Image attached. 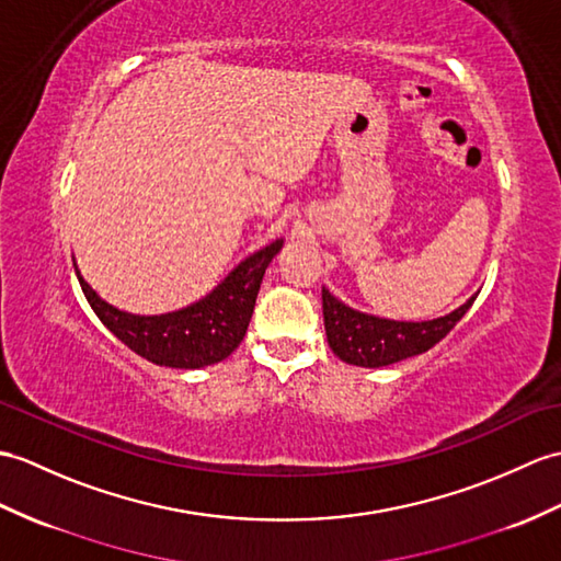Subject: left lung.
I'll use <instances>...</instances> for the list:
<instances>
[{"label": "left lung", "instance_id": "1", "mask_svg": "<svg viewBox=\"0 0 561 561\" xmlns=\"http://www.w3.org/2000/svg\"><path fill=\"white\" fill-rule=\"evenodd\" d=\"M473 294L463 306L447 312L442 318L407 322V320H387L360 312L342 304L340 298L332 296L330 289L322 286V316L324 332H328L330 348L344 363L360 368H382L392 366L403 358L425 354L437 342L454 330L468 308L476 301Z\"/></svg>", "mask_w": 561, "mask_h": 561}]
</instances>
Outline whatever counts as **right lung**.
Wrapping results in <instances>:
<instances>
[{
  "label": "right lung",
  "mask_w": 561,
  "mask_h": 561,
  "mask_svg": "<svg viewBox=\"0 0 561 561\" xmlns=\"http://www.w3.org/2000/svg\"><path fill=\"white\" fill-rule=\"evenodd\" d=\"M284 245L272 241L233 267L215 289L186 308L162 316H134L102 301L76 267L90 308L116 340L154 366L198 370L225 360L243 342L265 270Z\"/></svg>",
  "instance_id": "1"
}]
</instances>
